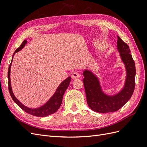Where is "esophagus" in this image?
<instances>
[{"instance_id":"obj_1","label":"esophagus","mask_w":147,"mask_h":147,"mask_svg":"<svg viewBox=\"0 0 147 147\" xmlns=\"http://www.w3.org/2000/svg\"><path fill=\"white\" fill-rule=\"evenodd\" d=\"M80 75L76 72H74L72 74H71V78H72L73 80H76V79L80 78Z\"/></svg>"}]
</instances>
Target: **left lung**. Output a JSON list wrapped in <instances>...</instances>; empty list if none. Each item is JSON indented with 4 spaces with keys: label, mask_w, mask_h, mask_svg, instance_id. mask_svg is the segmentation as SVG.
Segmentation results:
<instances>
[{
    "label": "left lung",
    "mask_w": 147,
    "mask_h": 147,
    "mask_svg": "<svg viewBox=\"0 0 147 147\" xmlns=\"http://www.w3.org/2000/svg\"><path fill=\"white\" fill-rule=\"evenodd\" d=\"M117 43L126 72L124 84L119 91L114 94L105 92L99 77L92 69H85L82 73L87 103L90 109L96 112L103 114L118 111L129 100L134 91L136 70L130 48L119 36Z\"/></svg>",
    "instance_id": "obj_1"
}]
</instances>
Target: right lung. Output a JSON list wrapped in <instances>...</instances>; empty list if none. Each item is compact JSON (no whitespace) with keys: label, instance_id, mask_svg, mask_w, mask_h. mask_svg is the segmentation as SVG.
Returning <instances> with one entry per match:
<instances>
[{"label":"right lung","instance_id":"obj_1","mask_svg":"<svg viewBox=\"0 0 147 147\" xmlns=\"http://www.w3.org/2000/svg\"><path fill=\"white\" fill-rule=\"evenodd\" d=\"M27 40H25L23 42H22L20 46L18 47L16 51H15L14 53L12 56V61H11V63L9 67V70H8L9 91L13 100L22 109V110L28 113V114H31L32 115L43 117H47L49 115L54 114L55 112H56L58 110L59 107L61 106L63 95L70 83L71 76L67 78L66 80H64L58 86V87L56 89V91L53 94V96L47 100V102H46L44 104H43L42 106H41L38 107H36V108H30L25 106V105L22 104L20 100H18V99H17V97L15 96L13 92L12 86H11V81H10V69H11V66H12V63L13 61V58L14 55L16 54V53L20 51L22 49H23L24 47H25V45L27 44Z\"/></svg>","mask_w":147,"mask_h":147}]
</instances>
